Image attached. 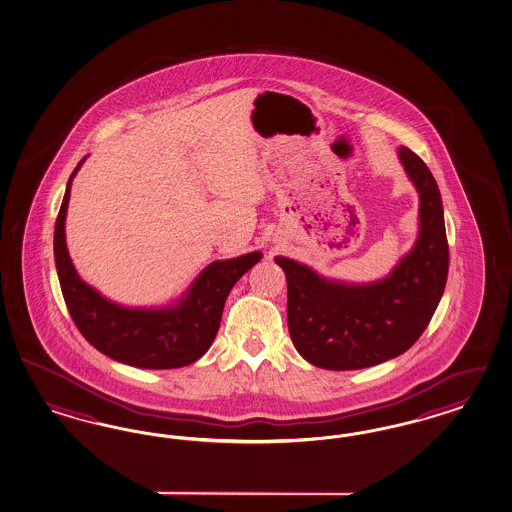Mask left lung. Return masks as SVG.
<instances>
[{
	"label": "left lung",
	"instance_id": "8db88e82",
	"mask_svg": "<svg viewBox=\"0 0 512 512\" xmlns=\"http://www.w3.org/2000/svg\"><path fill=\"white\" fill-rule=\"evenodd\" d=\"M419 192V235L381 280L351 284L325 278L305 263L277 256L288 282V329L310 365L357 370L408 351L423 335L445 290L449 245L438 183L408 147H398Z\"/></svg>",
	"mask_w": 512,
	"mask_h": 512
}]
</instances>
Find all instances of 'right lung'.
Masks as SVG:
<instances>
[{
  "label": "right lung",
  "instance_id": "add662e5",
  "mask_svg": "<svg viewBox=\"0 0 512 512\" xmlns=\"http://www.w3.org/2000/svg\"><path fill=\"white\" fill-rule=\"evenodd\" d=\"M84 161L86 157L69 177L54 228L59 286L78 331L110 359L136 368L164 370L198 361L217 336L228 293L250 267L262 260V252L209 263L189 290L168 307L117 305L80 278L67 250V205L74 176Z\"/></svg>",
  "mask_w": 512,
  "mask_h": 512
}]
</instances>
